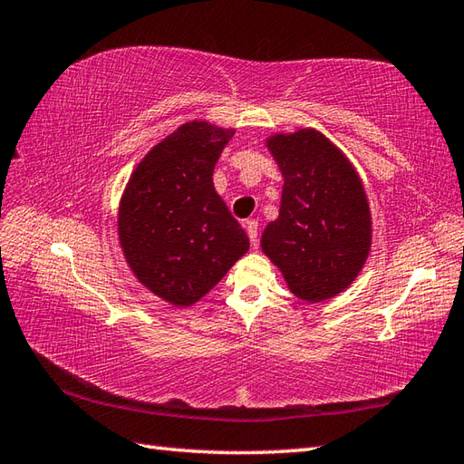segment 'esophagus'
Returning <instances> with one entry per match:
<instances>
[{
  "label": "esophagus",
  "instance_id": "esophagus-1",
  "mask_svg": "<svg viewBox=\"0 0 464 464\" xmlns=\"http://www.w3.org/2000/svg\"><path fill=\"white\" fill-rule=\"evenodd\" d=\"M245 229H247L249 241H251V245L255 247V245H257V241H259V223L255 221V219H251V221L245 223Z\"/></svg>",
  "mask_w": 464,
  "mask_h": 464
}]
</instances>
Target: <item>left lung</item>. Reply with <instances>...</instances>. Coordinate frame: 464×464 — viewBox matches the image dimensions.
Here are the masks:
<instances>
[{"instance_id":"8db88e82","label":"left lung","mask_w":464,"mask_h":464,"mask_svg":"<svg viewBox=\"0 0 464 464\" xmlns=\"http://www.w3.org/2000/svg\"><path fill=\"white\" fill-rule=\"evenodd\" d=\"M265 145L283 175L279 217L261 251L307 303L337 297L359 277L372 241L371 207L349 157L313 127L273 133Z\"/></svg>"}]
</instances>
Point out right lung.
Wrapping results in <instances>:
<instances>
[{
  "label": "right lung",
  "instance_id": "right-lung-1",
  "mask_svg": "<svg viewBox=\"0 0 464 464\" xmlns=\"http://www.w3.org/2000/svg\"><path fill=\"white\" fill-rule=\"evenodd\" d=\"M235 130L193 120L145 153L127 181L117 235L127 267L173 307H191L249 251V239L213 187Z\"/></svg>",
  "mask_w": 464,
  "mask_h": 464
}]
</instances>
